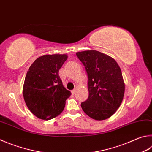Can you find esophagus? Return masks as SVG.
Wrapping results in <instances>:
<instances>
[{
    "label": "esophagus",
    "instance_id": "1",
    "mask_svg": "<svg viewBox=\"0 0 152 152\" xmlns=\"http://www.w3.org/2000/svg\"><path fill=\"white\" fill-rule=\"evenodd\" d=\"M71 93H72V94H74L76 93V90H72L71 91Z\"/></svg>",
    "mask_w": 152,
    "mask_h": 152
}]
</instances>
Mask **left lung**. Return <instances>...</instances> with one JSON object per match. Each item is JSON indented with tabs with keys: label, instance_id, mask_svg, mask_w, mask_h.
I'll use <instances>...</instances> for the list:
<instances>
[{
	"label": "left lung",
	"instance_id": "left-lung-1",
	"mask_svg": "<svg viewBox=\"0 0 152 152\" xmlns=\"http://www.w3.org/2000/svg\"><path fill=\"white\" fill-rule=\"evenodd\" d=\"M88 76V98L81 103L83 111L96 120L114 114L122 103L125 86L120 68L106 54L96 50L76 53Z\"/></svg>",
	"mask_w": 152,
	"mask_h": 152
}]
</instances>
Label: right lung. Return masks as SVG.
<instances>
[{"label":"right lung","mask_w":152,"mask_h":152,"mask_svg":"<svg viewBox=\"0 0 152 152\" xmlns=\"http://www.w3.org/2000/svg\"><path fill=\"white\" fill-rule=\"evenodd\" d=\"M66 54L44 55L30 66L24 80L23 96L33 114L51 120L64 109L71 93L63 86L59 70L67 59Z\"/></svg>","instance_id":"add662e5"}]
</instances>
